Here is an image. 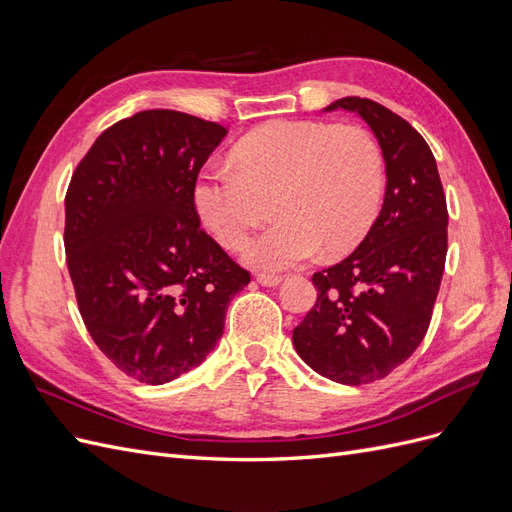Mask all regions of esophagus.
<instances>
[{
  "label": "esophagus",
  "instance_id": "1",
  "mask_svg": "<svg viewBox=\"0 0 512 512\" xmlns=\"http://www.w3.org/2000/svg\"><path fill=\"white\" fill-rule=\"evenodd\" d=\"M256 282H258L260 286L273 288V286H277V284L282 282V277H277V275H258V277H256Z\"/></svg>",
  "mask_w": 512,
  "mask_h": 512
}]
</instances>
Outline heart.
Instances as JSON below:
<instances>
[{
  "instance_id": "b5f03b06",
  "label": "heart",
  "mask_w": 512,
  "mask_h": 512,
  "mask_svg": "<svg viewBox=\"0 0 512 512\" xmlns=\"http://www.w3.org/2000/svg\"><path fill=\"white\" fill-rule=\"evenodd\" d=\"M230 166L207 168L194 185L200 222L228 250L273 213L245 245L243 262L284 271L324 256H342L376 222L384 194L382 153L365 130L324 121H271L232 149Z\"/></svg>"
}]
</instances>
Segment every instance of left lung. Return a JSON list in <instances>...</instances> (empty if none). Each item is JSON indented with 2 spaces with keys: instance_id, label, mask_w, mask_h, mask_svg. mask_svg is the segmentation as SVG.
<instances>
[{
  "instance_id": "left-lung-1",
  "label": "left lung",
  "mask_w": 512,
  "mask_h": 512,
  "mask_svg": "<svg viewBox=\"0 0 512 512\" xmlns=\"http://www.w3.org/2000/svg\"><path fill=\"white\" fill-rule=\"evenodd\" d=\"M374 132L386 190L356 250L314 273L316 305L292 331L297 354L339 384H367L410 359L427 333L446 260V198L436 158L406 119L367 98H342Z\"/></svg>"
}]
</instances>
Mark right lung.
Returning a JSON list of instances; mask_svg holds the SVG:
<instances>
[{
  "label": "right lung",
  "instance_id": "obj_1",
  "mask_svg": "<svg viewBox=\"0 0 512 512\" xmlns=\"http://www.w3.org/2000/svg\"><path fill=\"white\" fill-rule=\"evenodd\" d=\"M228 130L177 111L117 121L76 166L66 256L96 346L123 374L166 384L207 359L250 284L205 230L194 185Z\"/></svg>",
  "mask_w": 512,
  "mask_h": 512
}]
</instances>
